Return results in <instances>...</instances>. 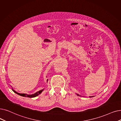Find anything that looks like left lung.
Wrapping results in <instances>:
<instances>
[{"label":"left lung","mask_w":121,"mask_h":121,"mask_svg":"<svg viewBox=\"0 0 121 121\" xmlns=\"http://www.w3.org/2000/svg\"><path fill=\"white\" fill-rule=\"evenodd\" d=\"M77 95H78V96H81V95H79L78 94H77ZM93 97V96H90V97Z\"/></svg>","instance_id":"8db88e82"}]
</instances>
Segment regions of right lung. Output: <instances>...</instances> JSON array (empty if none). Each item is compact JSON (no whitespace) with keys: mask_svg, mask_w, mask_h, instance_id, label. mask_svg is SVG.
<instances>
[{"mask_svg":"<svg viewBox=\"0 0 121 121\" xmlns=\"http://www.w3.org/2000/svg\"><path fill=\"white\" fill-rule=\"evenodd\" d=\"M48 79L47 80V82H48ZM44 90V88L43 89V90H41L39 91H37L36 92H35V93L34 94H26V93H18L16 91H14L13 89L12 88V91L16 94H18V95H20V96H24V97H30V98H33V97H35L36 96H38L39 94H40L42 92H43V91Z\"/></svg>","mask_w":121,"mask_h":121,"instance_id":"1","label":"right lung"}]
</instances>
